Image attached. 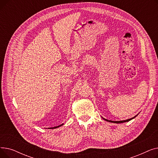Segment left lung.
I'll return each mask as SVG.
<instances>
[{
	"label": "left lung",
	"instance_id": "8db88e82",
	"mask_svg": "<svg viewBox=\"0 0 158 158\" xmlns=\"http://www.w3.org/2000/svg\"><path fill=\"white\" fill-rule=\"evenodd\" d=\"M138 115V114H137ZM137 115H136V116H135L134 117H132V118H129V119H127V120H120V121H112V120H107V119H106V118H104L103 117H102L104 120H106V121H107V122H111V123H123V122H129V121H130V120H131L132 119H133V118H135Z\"/></svg>",
	"mask_w": 158,
	"mask_h": 158
}]
</instances>
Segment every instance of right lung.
I'll use <instances>...</instances> for the list:
<instances>
[{
    "label": "right lung",
    "mask_w": 158,
    "mask_h": 158,
    "mask_svg": "<svg viewBox=\"0 0 158 158\" xmlns=\"http://www.w3.org/2000/svg\"><path fill=\"white\" fill-rule=\"evenodd\" d=\"M63 123L61 124L60 126H56V127H50V128H48V129H55V128H57V127H60V126H63Z\"/></svg>",
    "instance_id": "add662e5"
}]
</instances>
